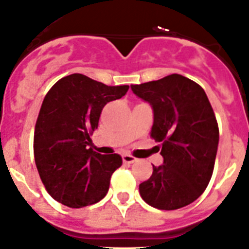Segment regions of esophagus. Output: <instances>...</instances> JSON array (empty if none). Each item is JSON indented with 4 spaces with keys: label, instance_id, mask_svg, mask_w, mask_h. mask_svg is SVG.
Here are the masks:
<instances>
[{
    "label": "esophagus",
    "instance_id": "obj_1",
    "mask_svg": "<svg viewBox=\"0 0 249 249\" xmlns=\"http://www.w3.org/2000/svg\"><path fill=\"white\" fill-rule=\"evenodd\" d=\"M123 161L125 162V163H134V162L136 161L135 157L130 156V155H123Z\"/></svg>",
    "mask_w": 249,
    "mask_h": 249
}]
</instances>
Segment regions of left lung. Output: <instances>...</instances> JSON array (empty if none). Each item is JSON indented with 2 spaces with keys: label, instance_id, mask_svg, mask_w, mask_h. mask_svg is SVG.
<instances>
[{
  "label": "left lung",
  "instance_id": "obj_1",
  "mask_svg": "<svg viewBox=\"0 0 249 249\" xmlns=\"http://www.w3.org/2000/svg\"><path fill=\"white\" fill-rule=\"evenodd\" d=\"M153 110L151 136L161 142L163 164L139 185L141 198L160 210L195 201L211 179L219 146V126L205 90L178 73L131 85Z\"/></svg>",
  "mask_w": 249,
  "mask_h": 249
}]
</instances>
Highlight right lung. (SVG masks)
Instances as JSON below:
<instances>
[{"instance_id":"add662e5","label":"right lung","mask_w":249,"mask_h":249,"mask_svg":"<svg viewBox=\"0 0 249 249\" xmlns=\"http://www.w3.org/2000/svg\"><path fill=\"white\" fill-rule=\"evenodd\" d=\"M129 86H107L81 73L57 81L46 93L34 131V159L49 194L69 208L101 201L111 174L123 163L118 153L94 152L90 134L102 109L125 96Z\"/></svg>"}]
</instances>
